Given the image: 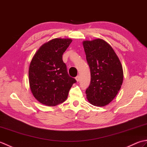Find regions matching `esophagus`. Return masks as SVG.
I'll use <instances>...</instances> for the list:
<instances>
[{"label":"esophagus","mask_w":147,"mask_h":147,"mask_svg":"<svg viewBox=\"0 0 147 147\" xmlns=\"http://www.w3.org/2000/svg\"><path fill=\"white\" fill-rule=\"evenodd\" d=\"M76 80L77 82H79V81L80 80V76H77L76 77Z\"/></svg>","instance_id":"34e87169"}]
</instances>
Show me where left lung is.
<instances>
[{"mask_svg": "<svg viewBox=\"0 0 147 147\" xmlns=\"http://www.w3.org/2000/svg\"><path fill=\"white\" fill-rule=\"evenodd\" d=\"M91 81L86 90L90 104L104 106L109 104L121 87L123 71L121 62L111 46L102 39L83 42Z\"/></svg>", "mask_w": 147, "mask_h": 147, "instance_id": "1", "label": "left lung"}]
</instances>
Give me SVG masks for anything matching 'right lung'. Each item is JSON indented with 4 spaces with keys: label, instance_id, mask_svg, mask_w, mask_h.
Segmentation results:
<instances>
[{
    "label": "right lung",
    "instance_id": "right-lung-1",
    "mask_svg": "<svg viewBox=\"0 0 147 147\" xmlns=\"http://www.w3.org/2000/svg\"><path fill=\"white\" fill-rule=\"evenodd\" d=\"M71 39L55 38L45 43L34 55L29 68V82L35 98L42 104L55 106L67 99L76 80L69 76L62 55Z\"/></svg>",
    "mask_w": 147,
    "mask_h": 147
}]
</instances>
